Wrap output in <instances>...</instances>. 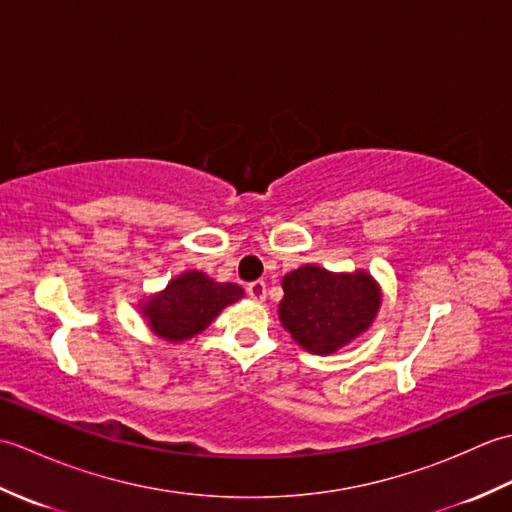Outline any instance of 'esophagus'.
<instances>
[{"label":"esophagus","instance_id":"1","mask_svg":"<svg viewBox=\"0 0 512 512\" xmlns=\"http://www.w3.org/2000/svg\"><path fill=\"white\" fill-rule=\"evenodd\" d=\"M246 292L253 301H266V284H264V281H253V284H248Z\"/></svg>","mask_w":512,"mask_h":512}]
</instances>
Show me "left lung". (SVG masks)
I'll list each match as a JSON object with an SVG mask.
<instances>
[{
	"mask_svg": "<svg viewBox=\"0 0 512 512\" xmlns=\"http://www.w3.org/2000/svg\"><path fill=\"white\" fill-rule=\"evenodd\" d=\"M279 321L303 350L332 354L363 334L380 310V286L365 270L330 273L306 264L281 281Z\"/></svg>",
	"mask_w": 512,
	"mask_h": 512,
	"instance_id": "8db88e82",
	"label": "left lung"
}]
</instances>
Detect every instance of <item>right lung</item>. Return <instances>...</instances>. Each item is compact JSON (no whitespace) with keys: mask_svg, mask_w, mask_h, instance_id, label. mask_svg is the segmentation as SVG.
Segmentation results:
<instances>
[{"mask_svg":"<svg viewBox=\"0 0 512 512\" xmlns=\"http://www.w3.org/2000/svg\"><path fill=\"white\" fill-rule=\"evenodd\" d=\"M242 297V286L220 284L200 270H187L165 290L140 301V314L160 339L182 343L204 332L217 314Z\"/></svg>","mask_w":512,"mask_h":512,"instance_id":"add662e5","label":"right lung"}]
</instances>
